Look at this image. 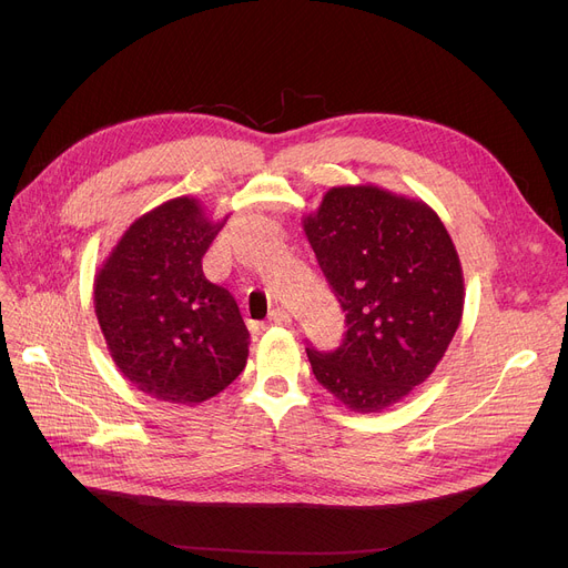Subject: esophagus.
<instances>
[{
  "instance_id": "34e87169",
  "label": "esophagus",
  "mask_w": 568,
  "mask_h": 568,
  "mask_svg": "<svg viewBox=\"0 0 568 568\" xmlns=\"http://www.w3.org/2000/svg\"><path fill=\"white\" fill-rule=\"evenodd\" d=\"M290 324H292V317L283 308H274L266 317V326H290Z\"/></svg>"
}]
</instances>
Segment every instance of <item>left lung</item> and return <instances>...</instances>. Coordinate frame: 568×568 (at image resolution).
I'll return each instance as SVG.
<instances>
[{
  "instance_id": "left-lung-1",
  "label": "left lung",
  "mask_w": 568,
  "mask_h": 568,
  "mask_svg": "<svg viewBox=\"0 0 568 568\" xmlns=\"http://www.w3.org/2000/svg\"><path fill=\"white\" fill-rule=\"evenodd\" d=\"M345 311L334 352L308 347L315 379L352 412L373 414L430 377L465 304L449 232L424 200L379 186H334L304 221Z\"/></svg>"
}]
</instances>
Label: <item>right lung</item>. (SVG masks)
<instances>
[{
  "mask_svg": "<svg viewBox=\"0 0 568 568\" xmlns=\"http://www.w3.org/2000/svg\"><path fill=\"white\" fill-rule=\"evenodd\" d=\"M182 195L135 219L99 266L94 311L116 368L138 392L200 405L244 371L248 329L234 296L202 274L225 225Z\"/></svg>",
  "mask_w": 568,
  "mask_h": 568,
  "instance_id": "obj_1",
  "label": "right lung"
}]
</instances>
